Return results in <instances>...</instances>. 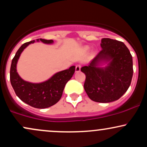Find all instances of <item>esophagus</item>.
I'll return each instance as SVG.
<instances>
[{"label": "esophagus", "instance_id": "esophagus-1", "mask_svg": "<svg viewBox=\"0 0 147 147\" xmlns=\"http://www.w3.org/2000/svg\"><path fill=\"white\" fill-rule=\"evenodd\" d=\"M81 70V65H77L75 67V72H78L80 71Z\"/></svg>", "mask_w": 147, "mask_h": 147}]
</instances>
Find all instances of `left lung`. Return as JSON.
<instances>
[{
	"instance_id": "left-lung-1",
	"label": "left lung",
	"mask_w": 147,
	"mask_h": 147,
	"mask_svg": "<svg viewBox=\"0 0 147 147\" xmlns=\"http://www.w3.org/2000/svg\"><path fill=\"white\" fill-rule=\"evenodd\" d=\"M102 50L81 71L86 75L84 90L91 100L109 103L117 100L127 91L132 79L133 59L122 41L104 38ZM106 63L105 67H99Z\"/></svg>"
}]
</instances>
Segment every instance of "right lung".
<instances>
[{"mask_svg": "<svg viewBox=\"0 0 147 147\" xmlns=\"http://www.w3.org/2000/svg\"><path fill=\"white\" fill-rule=\"evenodd\" d=\"M46 44H52L53 40L36 39ZM34 40L25 43L20 47L12 61L10 68V82L18 97L28 105L36 109H45L55 105L61 97L64 88L75 71L72 65L67 70L57 72L48 80L41 83H31L21 78L16 70V64L22 52Z\"/></svg>", "mask_w": 147, "mask_h": 147, "instance_id": "1", "label": "right lung"}]
</instances>
